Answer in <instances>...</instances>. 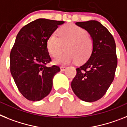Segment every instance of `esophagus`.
<instances>
[{
  "instance_id": "obj_1",
  "label": "esophagus",
  "mask_w": 127,
  "mask_h": 127,
  "mask_svg": "<svg viewBox=\"0 0 127 127\" xmlns=\"http://www.w3.org/2000/svg\"><path fill=\"white\" fill-rule=\"evenodd\" d=\"M60 68H61V71H65V70H66L67 67L66 66H61Z\"/></svg>"
}]
</instances>
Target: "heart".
I'll return each mask as SVG.
<instances>
[{
    "label": "heart",
    "mask_w": 127,
    "mask_h": 127,
    "mask_svg": "<svg viewBox=\"0 0 127 127\" xmlns=\"http://www.w3.org/2000/svg\"><path fill=\"white\" fill-rule=\"evenodd\" d=\"M59 36L52 34L47 41L48 53L53 57L59 56L66 46V52L54 59L56 64H68L77 60L83 62L89 58L93 50V41L86 30L73 24L61 27Z\"/></svg>",
    "instance_id": "b5f03b06"
}]
</instances>
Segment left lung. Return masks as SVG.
I'll return each instance as SVG.
<instances>
[{
	"label": "left lung",
	"mask_w": 127,
	"mask_h": 127,
	"mask_svg": "<svg viewBox=\"0 0 127 127\" xmlns=\"http://www.w3.org/2000/svg\"><path fill=\"white\" fill-rule=\"evenodd\" d=\"M75 24L90 34L93 50L88 60L76 69L71 89L80 100L95 102L106 93L114 80L118 64L115 41L107 29L98 21Z\"/></svg>",
	"instance_id": "8db88e82"
}]
</instances>
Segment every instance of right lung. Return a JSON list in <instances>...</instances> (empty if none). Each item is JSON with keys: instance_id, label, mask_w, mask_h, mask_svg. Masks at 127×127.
Masks as SVG:
<instances>
[{"instance_id": "add662e5", "label": "right lung", "mask_w": 127, "mask_h": 127, "mask_svg": "<svg viewBox=\"0 0 127 127\" xmlns=\"http://www.w3.org/2000/svg\"><path fill=\"white\" fill-rule=\"evenodd\" d=\"M63 21L39 18L21 29L10 54V71L20 92L27 100L39 101L52 88V80L60 71L51 61L47 48L48 37Z\"/></svg>"}]
</instances>
